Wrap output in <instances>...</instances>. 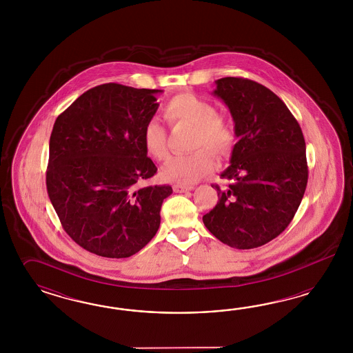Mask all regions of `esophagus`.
I'll return each mask as SVG.
<instances>
[{
  "label": "esophagus",
  "mask_w": 353,
  "mask_h": 353,
  "mask_svg": "<svg viewBox=\"0 0 353 353\" xmlns=\"http://www.w3.org/2000/svg\"><path fill=\"white\" fill-rule=\"evenodd\" d=\"M192 186H186V185H181V183H176V185H173V190L176 192H192Z\"/></svg>",
  "instance_id": "1"
}]
</instances>
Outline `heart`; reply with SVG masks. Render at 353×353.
Returning <instances> with one entry per match:
<instances>
[{
	"instance_id": "b5f03b06",
	"label": "heart",
	"mask_w": 353,
	"mask_h": 353,
	"mask_svg": "<svg viewBox=\"0 0 353 353\" xmlns=\"http://www.w3.org/2000/svg\"><path fill=\"white\" fill-rule=\"evenodd\" d=\"M164 117L172 125L194 128L192 149L205 147L214 157L225 158L234 146L233 125L217 115V108L203 98L192 93L174 96L165 103ZM142 141L154 159L163 161L167 158V130L158 119L148 120L142 130ZM205 149H199L189 155L172 157L161 168L163 177L185 185L202 180L214 168L212 158Z\"/></svg>"
}]
</instances>
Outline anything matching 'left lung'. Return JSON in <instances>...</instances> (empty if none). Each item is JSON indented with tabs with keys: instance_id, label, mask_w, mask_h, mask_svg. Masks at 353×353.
I'll return each instance as SVG.
<instances>
[{
	"instance_id": "1",
	"label": "left lung",
	"mask_w": 353,
	"mask_h": 353,
	"mask_svg": "<svg viewBox=\"0 0 353 353\" xmlns=\"http://www.w3.org/2000/svg\"><path fill=\"white\" fill-rule=\"evenodd\" d=\"M214 84L238 142L221 173L232 183L214 185L219 202L203 223L228 246L256 248L281 234L299 208L308 182L305 141L288 106L265 86L242 77Z\"/></svg>"
}]
</instances>
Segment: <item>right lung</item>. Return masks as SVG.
Masks as SVG:
<instances>
[{
    "instance_id": "add662e5",
    "label": "right lung",
    "mask_w": 353,
    "mask_h": 353,
    "mask_svg": "<svg viewBox=\"0 0 353 353\" xmlns=\"http://www.w3.org/2000/svg\"><path fill=\"white\" fill-rule=\"evenodd\" d=\"M163 90L108 83L79 97L54 123L46 188L65 233L98 256L139 252L157 234L170 185H146L158 168L142 130Z\"/></svg>"
}]
</instances>
